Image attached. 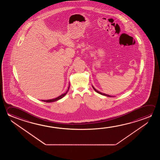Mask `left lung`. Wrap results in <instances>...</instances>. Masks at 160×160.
<instances>
[{
  "instance_id": "8db88e82",
  "label": "left lung",
  "mask_w": 160,
  "mask_h": 160,
  "mask_svg": "<svg viewBox=\"0 0 160 160\" xmlns=\"http://www.w3.org/2000/svg\"><path fill=\"white\" fill-rule=\"evenodd\" d=\"M92 88L94 89V90L95 92H98V93H99V94H100L102 95H104V96H106V97H112V96H111V95H109L106 94H104V93H102V92H99V91H98L97 89H95L94 87H93L92 85Z\"/></svg>"
}]
</instances>
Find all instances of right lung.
<instances>
[{"mask_svg": "<svg viewBox=\"0 0 160 160\" xmlns=\"http://www.w3.org/2000/svg\"><path fill=\"white\" fill-rule=\"evenodd\" d=\"M69 88H70V83H69V86L68 87V89L67 90V91L65 92V93H63L60 96H58V97H57V98H54V99H48V100H42V102H56V101H58V100L61 99H62L63 97H65V96L66 94L68 93V90H69Z\"/></svg>", "mask_w": 160, "mask_h": 160, "instance_id": "obj_1", "label": "right lung"}]
</instances>
